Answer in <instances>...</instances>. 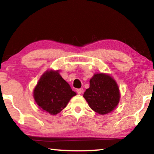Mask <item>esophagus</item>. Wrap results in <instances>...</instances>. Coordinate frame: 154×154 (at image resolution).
I'll return each mask as SVG.
<instances>
[{
  "label": "esophagus",
  "mask_w": 154,
  "mask_h": 154,
  "mask_svg": "<svg viewBox=\"0 0 154 154\" xmlns=\"http://www.w3.org/2000/svg\"><path fill=\"white\" fill-rule=\"evenodd\" d=\"M76 92H77L78 94H81L82 92H83V88H79V89H77L76 90Z\"/></svg>",
  "instance_id": "34e87169"
}]
</instances>
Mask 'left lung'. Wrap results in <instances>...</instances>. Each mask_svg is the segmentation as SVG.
Returning <instances> with one entry per match:
<instances>
[{
  "instance_id": "1",
  "label": "left lung",
  "mask_w": 154,
  "mask_h": 154,
  "mask_svg": "<svg viewBox=\"0 0 154 154\" xmlns=\"http://www.w3.org/2000/svg\"><path fill=\"white\" fill-rule=\"evenodd\" d=\"M90 108L100 114L112 111L119 104V88L112 78L104 73L94 74L90 88L83 94Z\"/></svg>"
}]
</instances>
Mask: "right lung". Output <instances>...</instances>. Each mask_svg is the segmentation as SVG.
Returning a JSON list of instances; mask_svg holds the SVG:
<instances>
[{
	"label": "right lung",
	"mask_w": 154,
	"mask_h": 154,
	"mask_svg": "<svg viewBox=\"0 0 154 154\" xmlns=\"http://www.w3.org/2000/svg\"><path fill=\"white\" fill-rule=\"evenodd\" d=\"M75 94L58 71H53L42 75L33 91L35 101L40 108L52 115L63 110Z\"/></svg>",
	"instance_id": "obj_1"
}]
</instances>
